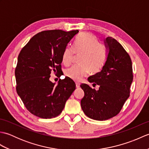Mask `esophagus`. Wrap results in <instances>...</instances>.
<instances>
[{"instance_id": "obj_1", "label": "esophagus", "mask_w": 149, "mask_h": 149, "mask_svg": "<svg viewBox=\"0 0 149 149\" xmlns=\"http://www.w3.org/2000/svg\"><path fill=\"white\" fill-rule=\"evenodd\" d=\"M75 86H76L77 88H79L80 87V84L79 83H75Z\"/></svg>"}]
</instances>
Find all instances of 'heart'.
Here are the masks:
<instances>
[{"label": "heart", "instance_id": "heart-1", "mask_svg": "<svg viewBox=\"0 0 149 149\" xmlns=\"http://www.w3.org/2000/svg\"><path fill=\"white\" fill-rule=\"evenodd\" d=\"M75 53L81 55L79 65H74L66 70L65 75L74 81H80L89 71L92 74L102 68L107 59V50L97 38L90 33H82L75 39L74 49L66 47L63 52L62 62L65 65L72 63Z\"/></svg>", "mask_w": 149, "mask_h": 149}]
</instances>
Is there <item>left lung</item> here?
Instances as JSON below:
<instances>
[{
  "mask_svg": "<svg viewBox=\"0 0 149 149\" xmlns=\"http://www.w3.org/2000/svg\"><path fill=\"white\" fill-rule=\"evenodd\" d=\"M104 43L107 53L105 64L99 72L88 78L90 83L99 85V89L81 84L84 92L82 109L88 117L100 121L119 113L129 97L133 79L131 58L121 44L112 37H107Z\"/></svg>",
  "mask_w": 149,
  "mask_h": 149,
  "instance_id": "left-lung-1",
  "label": "left lung"
}]
</instances>
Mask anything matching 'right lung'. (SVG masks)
I'll return each instance as SVG.
<instances>
[{"label":"right lung","mask_w":149,"mask_h":149,"mask_svg":"<svg viewBox=\"0 0 149 149\" xmlns=\"http://www.w3.org/2000/svg\"><path fill=\"white\" fill-rule=\"evenodd\" d=\"M78 30H50L34 35L22 49L15 69L17 92L27 109L42 118L58 116L75 90L68 77L57 85L49 80L51 72L61 71L62 55Z\"/></svg>","instance_id":"1"}]
</instances>
